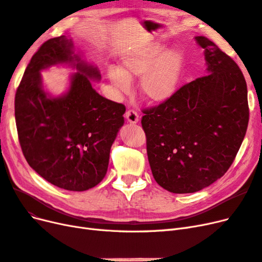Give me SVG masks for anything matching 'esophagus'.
Instances as JSON below:
<instances>
[{
    "instance_id": "obj_1",
    "label": "esophagus",
    "mask_w": 262,
    "mask_h": 262,
    "mask_svg": "<svg viewBox=\"0 0 262 262\" xmlns=\"http://www.w3.org/2000/svg\"><path fill=\"white\" fill-rule=\"evenodd\" d=\"M125 117L126 120H127V122L132 124H136L139 120V115L136 111H135V110H127L125 113Z\"/></svg>"
}]
</instances>
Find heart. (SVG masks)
Wrapping results in <instances>:
<instances>
[{
  "instance_id": "1",
  "label": "heart",
  "mask_w": 262,
  "mask_h": 262,
  "mask_svg": "<svg viewBox=\"0 0 262 262\" xmlns=\"http://www.w3.org/2000/svg\"><path fill=\"white\" fill-rule=\"evenodd\" d=\"M185 65L184 53L179 49L164 51L159 43L130 49L121 57L120 69L108 67L107 77L122 91L129 88V79L141 77V96L151 103H163L179 89Z\"/></svg>"
}]
</instances>
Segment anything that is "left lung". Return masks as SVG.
<instances>
[{
    "mask_svg": "<svg viewBox=\"0 0 262 262\" xmlns=\"http://www.w3.org/2000/svg\"><path fill=\"white\" fill-rule=\"evenodd\" d=\"M207 75L158 106L143 110L142 128L156 182L174 193L201 190L229 170L247 130V85L238 65L206 37Z\"/></svg>",
    "mask_w": 262,
    "mask_h": 262,
    "instance_id": "8db88e82",
    "label": "left lung"
}]
</instances>
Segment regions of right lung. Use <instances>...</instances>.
Masks as SVG:
<instances>
[{"mask_svg": "<svg viewBox=\"0 0 262 262\" xmlns=\"http://www.w3.org/2000/svg\"><path fill=\"white\" fill-rule=\"evenodd\" d=\"M58 63L78 71L66 94L51 97L39 72ZM97 67L75 53L65 36L46 41L33 54L15 96V120L25 159L41 177L72 191L95 187L106 174L110 150L124 124L125 105L92 87Z\"/></svg>", "mask_w": 262, "mask_h": 262, "instance_id": "1", "label": "right lung"}]
</instances>
